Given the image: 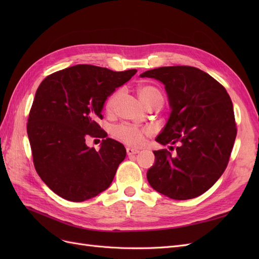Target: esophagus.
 Wrapping results in <instances>:
<instances>
[{
    "mask_svg": "<svg viewBox=\"0 0 259 259\" xmlns=\"http://www.w3.org/2000/svg\"><path fill=\"white\" fill-rule=\"evenodd\" d=\"M139 150H137V149H134V148H131V147H127L126 148V153L127 155H132V154H136L138 153Z\"/></svg>",
    "mask_w": 259,
    "mask_h": 259,
    "instance_id": "obj_1",
    "label": "esophagus"
}]
</instances>
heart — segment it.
Instances as JSON below:
<instances>
[{
	"mask_svg": "<svg viewBox=\"0 0 259 259\" xmlns=\"http://www.w3.org/2000/svg\"><path fill=\"white\" fill-rule=\"evenodd\" d=\"M121 95H122V91L119 90V91H115L112 95L108 97L106 101L107 111L113 110ZM138 95L147 108L156 106V105L162 106L163 104L162 93L152 85L140 86L138 90ZM150 133L151 131L149 128H140L130 124L117 125V126L114 127L113 130V135L116 139H119L120 142L133 147H137L142 145L144 143L145 137L150 135Z\"/></svg>",
	"mask_w": 259,
	"mask_h": 259,
	"instance_id": "1",
	"label": "heart"
}]
</instances>
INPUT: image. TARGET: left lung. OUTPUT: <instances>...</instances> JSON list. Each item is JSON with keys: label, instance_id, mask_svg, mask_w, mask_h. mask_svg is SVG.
<instances>
[{"label": "left lung", "instance_id": "8db88e82", "mask_svg": "<svg viewBox=\"0 0 259 259\" xmlns=\"http://www.w3.org/2000/svg\"><path fill=\"white\" fill-rule=\"evenodd\" d=\"M165 85L169 119L156 142L176 145L153 151L147 178L154 190L174 200L197 198L207 191L228 165L237 136L230 96L224 86L190 66L161 67L140 74Z\"/></svg>", "mask_w": 259, "mask_h": 259}]
</instances>
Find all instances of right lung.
Masks as SVG:
<instances>
[{
    "label": "right lung",
    "instance_id": "right-lung-1",
    "mask_svg": "<svg viewBox=\"0 0 259 259\" xmlns=\"http://www.w3.org/2000/svg\"><path fill=\"white\" fill-rule=\"evenodd\" d=\"M136 72L76 65L50 74L38 86L27 133L36 173L59 197L82 202L111 185L126 150L107 138L96 121L103 119L106 99ZM90 137L104 138L98 152L85 145Z\"/></svg>",
    "mask_w": 259,
    "mask_h": 259
}]
</instances>
